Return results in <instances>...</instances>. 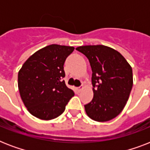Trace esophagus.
I'll return each mask as SVG.
<instances>
[{"instance_id": "esophagus-1", "label": "esophagus", "mask_w": 150, "mask_h": 150, "mask_svg": "<svg viewBox=\"0 0 150 150\" xmlns=\"http://www.w3.org/2000/svg\"><path fill=\"white\" fill-rule=\"evenodd\" d=\"M82 86H79V87H78V88H77V90H78V92H80V91H81V90H82Z\"/></svg>"}]
</instances>
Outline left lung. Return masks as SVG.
<instances>
[{"mask_svg": "<svg viewBox=\"0 0 150 150\" xmlns=\"http://www.w3.org/2000/svg\"><path fill=\"white\" fill-rule=\"evenodd\" d=\"M89 60L94 96L85 105L94 121H107L118 115L128 101L133 86L132 69L119 52L103 45L76 48Z\"/></svg>", "mask_w": 150, "mask_h": 150, "instance_id": "8db88e82", "label": "left lung"}]
</instances>
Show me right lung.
<instances>
[{"label": "right lung", "instance_id": "add662e5", "mask_svg": "<svg viewBox=\"0 0 150 150\" xmlns=\"http://www.w3.org/2000/svg\"><path fill=\"white\" fill-rule=\"evenodd\" d=\"M73 47L51 44L33 54L18 75L20 96L27 110L42 120L60 116L75 93L67 87L64 64Z\"/></svg>", "mask_w": 150, "mask_h": 150}]
</instances>
